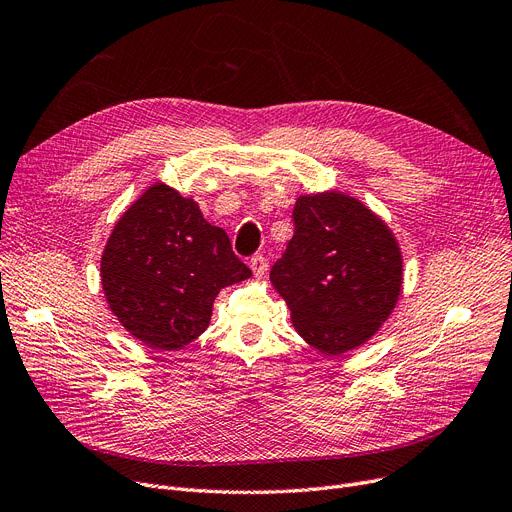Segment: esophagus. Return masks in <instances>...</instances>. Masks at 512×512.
I'll return each instance as SVG.
<instances>
[{
    "instance_id": "esophagus-1",
    "label": "esophagus",
    "mask_w": 512,
    "mask_h": 512,
    "mask_svg": "<svg viewBox=\"0 0 512 512\" xmlns=\"http://www.w3.org/2000/svg\"><path fill=\"white\" fill-rule=\"evenodd\" d=\"M251 270H253V274H255V278H263L265 276V272H267V259L263 257V255H255V257H251Z\"/></svg>"
}]
</instances>
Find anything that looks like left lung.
I'll list each match as a JSON object with an SVG mask.
<instances>
[{
  "label": "left lung",
  "instance_id": "obj_1",
  "mask_svg": "<svg viewBox=\"0 0 512 512\" xmlns=\"http://www.w3.org/2000/svg\"><path fill=\"white\" fill-rule=\"evenodd\" d=\"M294 234L270 280L292 326L328 357L365 344L390 317L402 288V255L392 230L355 197L303 195Z\"/></svg>",
  "mask_w": 512,
  "mask_h": 512
}]
</instances>
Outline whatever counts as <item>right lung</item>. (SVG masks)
Here are the masks:
<instances>
[{
    "label": "right lung",
    "instance_id": "add662e5",
    "mask_svg": "<svg viewBox=\"0 0 512 512\" xmlns=\"http://www.w3.org/2000/svg\"><path fill=\"white\" fill-rule=\"evenodd\" d=\"M247 278L228 234L164 182L122 213L101 255L107 305L130 336L159 351L201 336L218 292Z\"/></svg>",
    "mask_w": 512,
    "mask_h": 512
}]
</instances>
